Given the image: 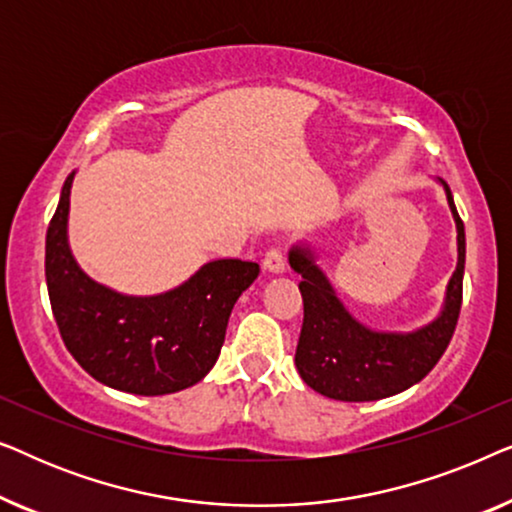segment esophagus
<instances>
[{
	"mask_svg": "<svg viewBox=\"0 0 512 512\" xmlns=\"http://www.w3.org/2000/svg\"><path fill=\"white\" fill-rule=\"evenodd\" d=\"M263 270L272 272V275H282L286 270V258L282 254V249H270L263 258Z\"/></svg>",
	"mask_w": 512,
	"mask_h": 512,
	"instance_id": "1",
	"label": "esophagus"
}]
</instances>
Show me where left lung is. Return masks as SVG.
Returning a JSON list of instances; mask_svg holds the SVG:
<instances>
[{"mask_svg":"<svg viewBox=\"0 0 512 512\" xmlns=\"http://www.w3.org/2000/svg\"><path fill=\"white\" fill-rule=\"evenodd\" d=\"M443 186L454 228H457V268L445 286V298L436 319L415 331H380L354 317L342 303L317 251L300 240L289 249V265L303 277L305 319L296 349V368L307 387L335 401L363 403L401 394L424 380L450 345L461 310L466 235L450 186Z\"/></svg>","mask_w":512,"mask_h":512,"instance_id":"1","label":"left lung"}]
</instances>
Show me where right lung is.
Instances as JSON below:
<instances>
[{
  "label": "right lung",
  "mask_w": 512,
  "mask_h": 512,
  "mask_svg": "<svg viewBox=\"0 0 512 512\" xmlns=\"http://www.w3.org/2000/svg\"><path fill=\"white\" fill-rule=\"evenodd\" d=\"M72 172L46 233V286L60 335L81 368L111 389L163 396L198 384L221 354L230 312L258 263L219 258L186 282L130 296L95 282L69 247Z\"/></svg>",
  "instance_id": "right-lung-1"
}]
</instances>
